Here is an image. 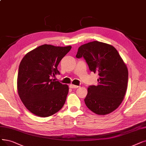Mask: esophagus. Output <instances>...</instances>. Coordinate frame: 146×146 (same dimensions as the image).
<instances>
[{
  "mask_svg": "<svg viewBox=\"0 0 146 146\" xmlns=\"http://www.w3.org/2000/svg\"><path fill=\"white\" fill-rule=\"evenodd\" d=\"M80 86H76V85H74V84H71L69 85V87L70 88H72V89H74V88H78V87H79Z\"/></svg>",
  "mask_w": 146,
  "mask_h": 146,
  "instance_id": "esophagus-1",
  "label": "esophagus"
}]
</instances>
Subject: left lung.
I'll return each mask as SVG.
<instances>
[{"instance_id": "8db88e82", "label": "left lung", "mask_w": 146, "mask_h": 146, "mask_svg": "<svg viewBox=\"0 0 146 146\" xmlns=\"http://www.w3.org/2000/svg\"><path fill=\"white\" fill-rule=\"evenodd\" d=\"M83 57L89 69L98 73L97 86H90L84 102L89 110L106 115L117 109L123 101L127 87L126 64L113 46L92 41L81 45L77 58Z\"/></svg>"}]
</instances>
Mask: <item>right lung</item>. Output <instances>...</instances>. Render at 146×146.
<instances>
[{
    "instance_id": "1",
    "label": "right lung",
    "mask_w": 146,
    "mask_h": 146,
    "mask_svg": "<svg viewBox=\"0 0 146 146\" xmlns=\"http://www.w3.org/2000/svg\"><path fill=\"white\" fill-rule=\"evenodd\" d=\"M71 48L44 44L29 51L21 60L17 91L23 104L33 114L48 117L65 104L69 87L52 77L60 74L57 66Z\"/></svg>"
}]
</instances>
